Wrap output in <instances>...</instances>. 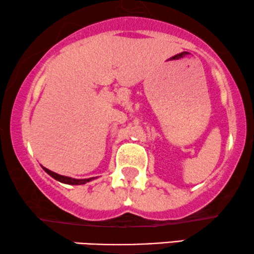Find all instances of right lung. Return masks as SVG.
<instances>
[{"label": "right lung", "instance_id": "right-lung-1", "mask_svg": "<svg viewBox=\"0 0 254 254\" xmlns=\"http://www.w3.org/2000/svg\"><path fill=\"white\" fill-rule=\"evenodd\" d=\"M43 169H44L45 173H48L51 177H54L55 180H57V181H59V182L65 183V184H71V186H80V184H85V183L90 182V181H92V180H94V177H91V179H83V180L72 179V177L59 175V174H56V173H54V171L49 170V169H47V168H44V167H43Z\"/></svg>", "mask_w": 254, "mask_h": 254}]
</instances>
